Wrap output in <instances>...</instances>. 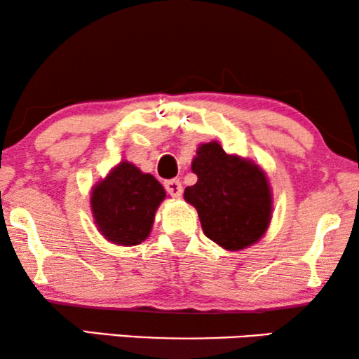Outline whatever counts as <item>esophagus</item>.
<instances>
[{
    "instance_id": "1",
    "label": "esophagus",
    "mask_w": 359,
    "mask_h": 359,
    "mask_svg": "<svg viewBox=\"0 0 359 359\" xmlns=\"http://www.w3.org/2000/svg\"><path fill=\"white\" fill-rule=\"evenodd\" d=\"M165 189H166V193L173 196V198H180V196L183 194V186H181L178 180L165 181Z\"/></svg>"
}]
</instances>
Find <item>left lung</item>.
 Returning <instances> with one entry per match:
<instances>
[{
    "label": "left lung",
    "instance_id": "1",
    "mask_svg": "<svg viewBox=\"0 0 359 359\" xmlns=\"http://www.w3.org/2000/svg\"><path fill=\"white\" fill-rule=\"evenodd\" d=\"M191 170L198 183L184 189V199L198 210L205 237L230 252L257 243L273 210L264 171L253 161L225 154L219 142L201 144Z\"/></svg>",
    "mask_w": 359,
    "mask_h": 359
}]
</instances>
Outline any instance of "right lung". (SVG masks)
I'll return each instance as SVG.
<instances>
[{
    "label": "right lung",
    "instance_id": "obj_1",
    "mask_svg": "<svg viewBox=\"0 0 359 359\" xmlns=\"http://www.w3.org/2000/svg\"><path fill=\"white\" fill-rule=\"evenodd\" d=\"M165 189L154 176L121 161L91 191V210L106 240L132 247L150 235Z\"/></svg>",
    "mask_w": 359,
    "mask_h": 359
}]
</instances>
